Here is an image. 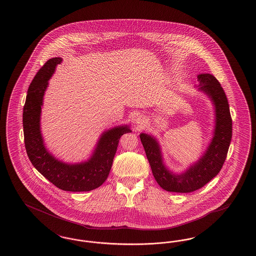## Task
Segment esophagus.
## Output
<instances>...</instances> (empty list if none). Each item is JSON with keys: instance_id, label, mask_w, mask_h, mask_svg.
Returning <instances> with one entry per match:
<instances>
[{"instance_id": "1", "label": "esophagus", "mask_w": 256, "mask_h": 256, "mask_svg": "<svg viewBox=\"0 0 256 256\" xmlns=\"http://www.w3.org/2000/svg\"><path fill=\"white\" fill-rule=\"evenodd\" d=\"M136 124H137V126L142 128L144 124V118L142 117V116H139V117L136 119Z\"/></svg>"}]
</instances>
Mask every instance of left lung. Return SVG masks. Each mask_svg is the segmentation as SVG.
Listing matches in <instances>:
<instances>
[{"instance_id":"1","label":"left lung","mask_w":256,"mask_h":256,"mask_svg":"<svg viewBox=\"0 0 256 256\" xmlns=\"http://www.w3.org/2000/svg\"><path fill=\"white\" fill-rule=\"evenodd\" d=\"M198 92L204 94L214 110L212 136L200 157L180 172H174L164 162L158 139L150 133H141L146 155L158 184L166 192H192L201 188L221 170L232 137V121L230 106L220 82L210 73L197 75Z\"/></svg>"}]
</instances>
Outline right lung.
<instances>
[{"mask_svg": "<svg viewBox=\"0 0 256 256\" xmlns=\"http://www.w3.org/2000/svg\"><path fill=\"white\" fill-rule=\"evenodd\" d=\"M61 57L52 58L36 74L28 90L22 112L26 154L34 168L50 182L66 192H90L106 180L121 136L132 132L130 124H120L100 135L90 156L82 162L68 163L56 158L46 148L41 132L42 106L48 81Z\"/></svg>", "mask_w": 256, "mask_h": 256, "instance_id": "add662e5", "label": "right lung"}]
</instances>
